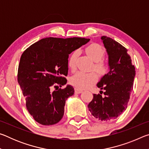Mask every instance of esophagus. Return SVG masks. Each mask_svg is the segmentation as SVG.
Instances as JSON below:
<instances>
[{"instance_id":"34e87169","label":"esophagus","mask_w":149,"mask_h":149,"mask_svg":"<svg viewBox=\"0 0 149 149\" xmlns=\"http://www.w3.org/2000/svg\"><path fill=\"white\" fill-rule=\"evenodd\" d=\"M83 92L82 90L77 89V88H75V94H80V93H81Z\"/></svg>"}]
</instances>
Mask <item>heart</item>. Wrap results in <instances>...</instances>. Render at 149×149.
I'll return each instance as SVG.
<instances>
[{"label": "heart", "instance_id": "heart-1", "mask_svg": "<svg viewBox=\"0 0 149 149\" xmlns=\"http://www.w3.org/2000/svg\"><path fill=\"white\" fill-rule=\"evenodd\" d=\"M85 50L88 56L95 62V69L100 74H106L108 70V66L107 64L101 60L104 54V50L102 47L99 45L93 43L87 46ZM78 56L79 52L75 50L69 57L68 64L72 71L76 68V60ZM97 79V74L94 72L88 73L77 72L72 76L70 83L77 89H86L94 85Z\"/></svg>", "mask_w": 149, "mask_h": 149}]
</instances>
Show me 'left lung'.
Returning a JSON list of instances; mask_svg holds the SVG:
<instances>
[{"mask_svg":"<svg viewBox=\"0 0 149 149\" xmlns=\"http://www.w3.org/2000/svg\"><path fill=\"white\" fill-rule=\"evenodd\" d=\"M100 39L108 54L109 72L97 84L100 89L104 90V96L102 97L100 93L93 95L88 108L95 118L110 121L120 116L127 108L135 68L124 47L110 37L102 36Z\"/></svg>","mask_w":149,"mask_h":149,"instance_id":"8db88e82","label":"left lung"}]
</instances>
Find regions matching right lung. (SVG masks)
Listing matches in <instances>:
<instances>
[{"mask_svg":"<svg viewBox=\"0 0 149 149\" xmlns=\"http://www.w3.org/2000/svg\"><path fill=\"white\" fill-rule=\"evenodd\" d=\"M89 41L81 37H48L35 42L22 54L17 82L27 110L40 124L54 125L61 120L65 100L74 94L70 85L58 89L67 83L64 76L68 72V55Z\"/></svg>","mask_w":149,"mask_h":149,"instance_id":"1","label":"right lung"}]
</instances>
